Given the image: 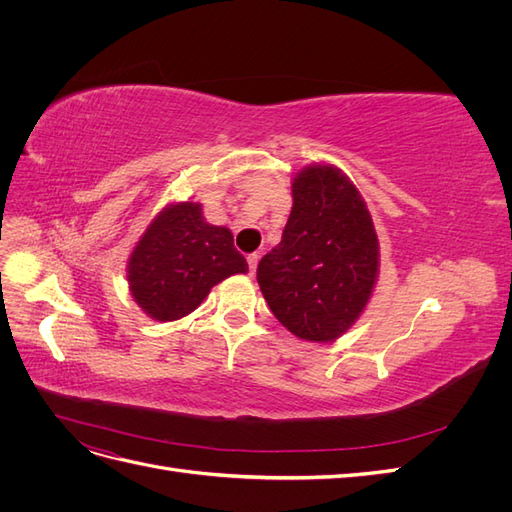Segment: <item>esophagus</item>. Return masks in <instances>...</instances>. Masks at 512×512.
Instances as JSON below:
<instances>
[{"label": "esophagus", "mask_w": 512, "mask_h": 512, "mask_svg": "<svg viewBox=\"0 0 512 512\" xmlns=\"http://www.w3.org/2000/svg\"><path fill=\"white\" fill-rule=\"evenodd\" d=\"M258 260H260L258 254H250V256H247V265H250V275H254L256 267H258Z\"/></svg>", "instance_id": "1"}]
</instances>
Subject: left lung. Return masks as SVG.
I'll return each mask as SVG.
<instances>
[{"label": "left lung", "mask_w": 512, "mask_h": 512, "mask_svg": "<svg viewBox=\"0 0 512 512\" xmlns=\"http://www.w3.org/2000/svg\"><path fill=\"white\" fill-rule=\"evenodd\" d=\"M378 277V237L354 183L335 166H307L292 181L280 245L256 280L273 316L307 342H333L365 309Z\"/></svg>", "instance_id": "1"}]
</instances>
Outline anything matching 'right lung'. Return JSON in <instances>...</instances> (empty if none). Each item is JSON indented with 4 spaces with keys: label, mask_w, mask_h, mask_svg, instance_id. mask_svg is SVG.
<instances>
[{
    "label": "right lung",
    "mask_w": 512,
    "mask_h": 512,
    "mask_svg": "<svg viewBox=\"0 0 512 512\" xmlns=\"http://www.w3.org/2000/svg\"><path fill=\"white\" fill-rule=\"evenodd\" d=\"M235 273H247L232 232L205 222L198 203L166 207L149 224L128 262L134 301L153 320L188 316L209 290Z\"/></svg>",
    "instance_id": "obj_1"
}]
</instances>
